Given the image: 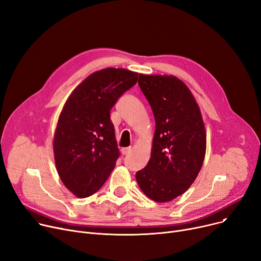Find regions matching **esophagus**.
<instances>
[{
	"label": "esophagus",
	"instance_id": "1",
	"mask_svg": "<svg viewBox=\"0 0 261 261\" xmlns=\"http://www.w3.org/2000/svg\"><path fill=\"white\" fill-rule=\"evenodd\" d=\"M130 150H132V147H130V146H129V147H123V148L121 149V152H122V154H123V155H127L128 152H130Z\"/></svg>",
	"mask_w": 261,
	"mask_h": 261
}]
</instances>
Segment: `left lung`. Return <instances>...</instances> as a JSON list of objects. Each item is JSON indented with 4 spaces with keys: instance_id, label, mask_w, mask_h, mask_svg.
Listing matches in <instances>:
<instances>
[{
    "instance_id": "8db88e82",
    "label": "left lung",
    "mask_w": 261,
    "mask_h": 261,
    "mask_svg": "<svg viewBox=\"0 0 261 261\" xmlns=\"http://www.w3.org/2000/svg\"><path fill=\"white\" fill-rule=\"evenodd\" d=\"M138 83L154 113L156 130L150 159L136 179L151 200L171 201L200 172L206 147L203 120L190 89L176 76L140 73Z\"/></svg>"
}]
</instances>
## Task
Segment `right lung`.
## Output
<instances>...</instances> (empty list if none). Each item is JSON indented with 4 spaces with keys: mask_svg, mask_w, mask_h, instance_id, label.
I'll return each mask as SVG.
<instances>
[{
    "mask_svg": "<svg viewBox=\"0 0 261 261\" xmlns=\"http://www.w3.org/2000/svg\"><path fill=\"white\" fill-rule=\"evenodd\" d=\"M138 81V73L105 68L88 75L67 99L57 124L54 152L58 174L76 197L104 185L120 156L111 110Z\"/></svg>",
    "mask_w": 261,
    "mask_h": 261,
    "instance_id": "1",
    "label": "right lung"
}]
</instances>
